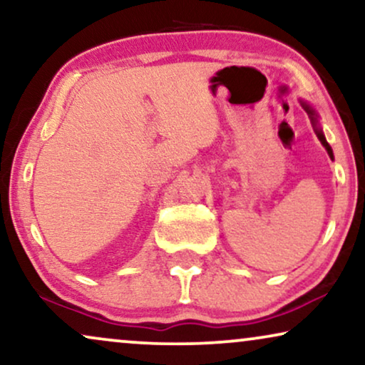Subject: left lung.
<instances>
[{"instance_id":"8db88e82","label":"left lung","mask_w":365,"mask_h":365,"mask_svg":"<svg viewBox=\"0 0 365 365\" xmlns=\"http://www.w3.org/2000/svg\"><path fill=\"white\" fill-rule=\"evenodd\" d=\"M301 104H302V108L306 109V113L309 114V118H311V123H312V128H314V131H316V134H317V138H319V141H321V144L324 148H326V151H327V154H329V158L331 159H334V153H332V148L329 146V143L326 141V136H324V133H322V129H321V126H319V114L316 113V109H314L311 104H307L306 101H301Z\"/></svg>"}]
</instances>
